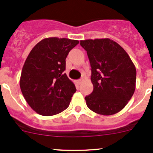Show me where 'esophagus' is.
Segmentation results:
<instances>
[{
	"instance_id": "34e87169",
	"label": "esophagus",
	"mask_w": 153,
	"mask_h": 153,
	"mask_svg": "<svg viewBox=\"0 0 153 153\" xmlns=\"http://www.w3.org/2000/svg\"><path fill=\"white\" fill-rule=\"evenodd\" d=\"M82 81H83V79H79V80H78V84H81V83H82Z\"/></svg>"
}]
</instances>
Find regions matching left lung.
Instances as JSON below:
<instances>
[{
    "label": "left lung",
    "mask_w": 153,
    "mask_h": 153,
    "mask_svg": "<svg viewBox=\"0 0 153 153\" xmlns=\"http://www.w3.org/2000/svg\"><path fill=\"white\" fill-rule=\"evenodd\" d=\"M91 66L93 91L85 97L88 108L111 115L127 104L135 89L136 69L126 51L109 38L81 41Z\"/></svg>",
    "instance_id": "left-lung-1"
}]
</instances>
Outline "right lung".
I'll list each match as a JSON object with an SVG mask.
<instances>
[{"instance_id": "add662e5", "label": "right lung", "mask_w": 153, "mask_h": 153, "mask_svg": "<svg viewBox=\"0 0 153 153\" xmlns=\"http://www.w3.org/2000/svg\"><path fill=\"white\" fill-rule=\"evenodd\" d=\"M78 43L69 38H44L29 52L20 87L27 104L38 114L51 116L69 106L76 88L63 72L69 51Z\"/></svg>"}]
</instances>
